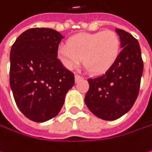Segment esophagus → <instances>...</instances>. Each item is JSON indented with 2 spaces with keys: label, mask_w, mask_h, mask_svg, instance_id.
Returning <instances> with one entry per match:
<instances>
[{
  "label": "esophagus",
  "mask_w": 152,
  "mask_h": 152,
  "mask_svg": "<svg viewBox=\"0 0 152 152\" xmlns=\"http://www.w3.org/2000/svg\"><path fill=\"white\" fill-rule=\"evenodd\" d=\"M82 79H84V77H81V75H75V82H78V81H80Z\"/></svg>",
  "instance_id": "esophagus-1"
}]
</instances>
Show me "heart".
Returning a JSON list of instances; mask_svg holds the SVG:
<instances>
[{
    "mask_svg": "<svg viewBox=\"0 0 152 152\" xmlns=\"http://www.w3.org/2000/svg\"><path fill=\"white\" fill-rule=\"evenodd\" d=\"M121 49V41L113 31H97L80 33L72 37L67 46L62 44L58 55L67 69L77 67L83 58L86 69L92 74L106 72L117 60Z\"/></svg>",
    "mask_w": 152,
    "mask_h": 152,
    "instance_id": "b5f03b06",
    "label": "heart"
}]
</instances>
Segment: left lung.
I'll list each match as a JSON object with an SVG mask.
<instances>
[{"instance_id":"8db88e82","label":"left lung","mask_w":152,"mask_h":152,"mask_svg":"<svg viewBox=\"0 0 152 152\" xmlns=\"http://www.w3.org/2000/svg\"><path fill=\"white\" fill-rule=\"evenodd\" d=\"M122 50L116 62L103 75L89 78L85 97L87 108L98 118L114 121L128 113L139 94L143 62L138 40L127 31L115 28Z\"/></svg>"}]
</instances>
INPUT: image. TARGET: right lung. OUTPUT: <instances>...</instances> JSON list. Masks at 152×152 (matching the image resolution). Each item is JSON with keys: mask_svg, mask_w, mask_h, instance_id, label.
<instances>
[{"mask_svg": "<svg viewBox=\"0 0 152 152\" xmlns=\"http://www.w3.org/2000/svg\"><path fill=\"white\" fill-rule=\"evenodd\" d=\"M64 37L48 28L21 33L10 53V86L20 112L29 120L44 123L60 112L74 74L58 58Z\"/></svg>", "mask_w": 152, "mask_h": 152, "instance_id": "right-lung-1", "label": "right lung"}]
</instances>
